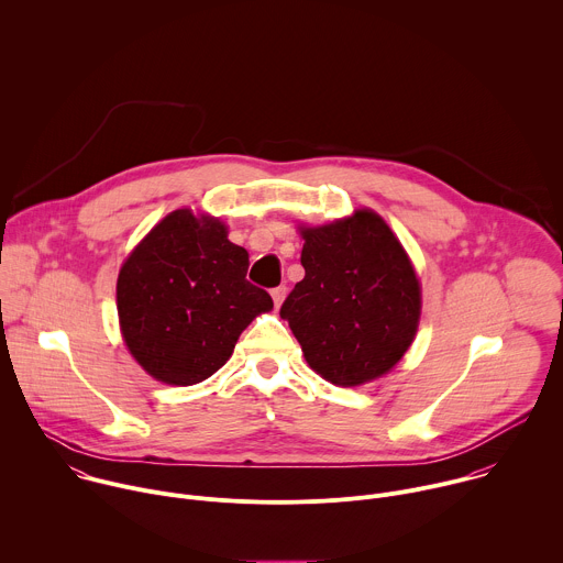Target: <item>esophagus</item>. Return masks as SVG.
<instances>
[{"label": "esophagus", "mask_w": 563, "mask_h": 563, "mask_svg": "<svg viewBox=\"0 0 563 563\" xmlns=\"http://www.w3.org/2000/svg\"><path fill=\"white\" fill-rule=\"evenodd\" d=\"M285 296H287V287H285V285H280V287H274V289H272V298H274V305H276V307H280V305H283Z\"/></svg>", "instance_id": "34e87169"}]
</instances>
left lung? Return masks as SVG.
<instances>
[{
    "label": "left lung",
    "mask_w": 563,
    "mask_h": 563,
    "mask_svg": "<svg viewBox=\"0 0 563 563\" xmlns=\"http://www.w3.org/2000/svg\"><path fill=\"white\" fill-rule=\"evenodd\" d=\"M305 278L280 307L309 366L338 387L389 373L411 346L422 309L416 269L373 210L300 228Z\"/></svg>",
    "instance_id": "1"
}]
</instances>
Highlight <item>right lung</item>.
I'll list each match as a JSON object with an SVG mask.
<instances>
[{"label": "right lung", "mask_w": 563, "mask_h": 563, "mask_svg": "<svg viewBox=\"0 0 563 563\" xmlns=\"http://www.w3.org/2000/svg\"><path fill=\"white\" fill-rule=\"evenodd\" d=\"M247 250L228 225L174 210L125 258L117 280L119 324L132 357L165 385L208 380L272 296L245 274Z\"/></svg>", "instance_id": "add662e5"}]
</instances>
